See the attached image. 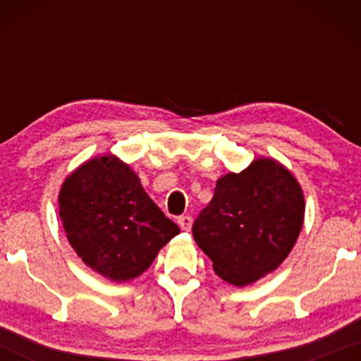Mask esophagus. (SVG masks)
I'll use <instances>...</instances> for the list:
<instances>
[{"label": "esophagus", "instance_id": "1", "mask_svg": "<svg viewBox=\"0 0 361 361\" xmlns=\"http://www.w3.org/2000/svg\"><path fill=\"white\" fill-rule=\"evenodd\" d=\"M192 217L190 215H181V217H178V224H180V227L183 231H190L192 229Z\"/></svg>", "mask_w": 361, "mask_h": 361}]
</instances>
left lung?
<instances>
[{
    "label": "left lung",
    "mask_w": 361,
    "mask_h": 361,
    "mask_svg": "<svg viewBox=\"0 0 361 361\" xmlns=\"http://www.w3.org/2000/svg\"><path fill=\"white\" fill-rule=\"evenodd\" d=\"M304 210V195L290 171L273 159H258L239 175L229 173L217 181L192 233L215 273L244 287L287 258Z\"/></svg>",
    "instance_id": "obj_1"
}]
</instances>
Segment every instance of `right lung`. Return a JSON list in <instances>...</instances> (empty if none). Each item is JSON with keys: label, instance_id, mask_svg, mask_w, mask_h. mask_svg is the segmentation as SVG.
<instances>
[{"label": "right lung", "instance_id": "obj_1", "mask_svg": "<svg viewBox=\"0 0 361 361\" xmlns=\"http://www.w3.org/2000/svg\"><path fill=\"white\" fill-rule=\"evenodd\" d=\"M59 215L78 256L115 281L146 271L157 251L180 233L115 156L91 159L64 181Z\"/></svg>", "mask_w": 361, "mask_h": 361}]
</instances>
